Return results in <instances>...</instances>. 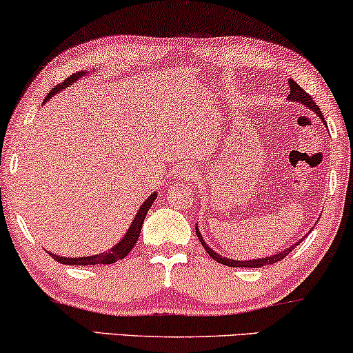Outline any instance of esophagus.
Returning a JSON list of instances; mask_svg holds the SVG:
<instances>
[{"instance_id": "1", "label": "esophagus", "mask_w": 353, "mask_h": 353, "mask_svg": "<svg viewBox=\"0 0 353 353\" xmlns=\"http://www.w3.org/2000/svg\"><path fill=\"white\" fill-rule=\"evenodd\" d=\"M176 175L181 176V178H186V180H188V178H191L194 175V170L191 167H183L181 165V167L176 168Z\"/></svg>"}]
</instances>
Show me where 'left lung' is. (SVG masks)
Wrapping results in <instances>:
<instances>
[{
  "label": "left lung",
  "instance_id": "left-lung-1",
  "mask_svg": "<svg viewBox=\"0 0 353 353\" xmlns=\"http://www.w3.org/2000/svg\"><path fill=\"white\" fill-rule=\"evenodd\" d=\"M288 87H290V94H288L287 100H292V102L305 105L306 108L311 110V112L316 113V115L319 117V120H321L324 125H326V121H324V117H323L321 110H319L318 105L314 103V100L311 99V95L308 92H305V90L301 89V87L296 84L294 79H288ZM196 235H198L199 241H201V243H203L204 250L208 251V254L210 256V258H214V259L217 261V263L225 264V266H230V268H263V266H268V264H274V263H277V261H281V259L285 258V256L290 253V251L294 250L296 245L301 243V240H303V238H305V236L303 238H299V240H296V243L287 246V248L283 250V251H281V253H276V254H271V256H264V258H258V259H245V261L241 259V261H238V259L225 258V256L219 254L212 248H210V246L204 241L203 235H201L198 223H196Z\"/></svg>",
  "mask_w": 353,
  "mask_h": 353
}]
</instances>
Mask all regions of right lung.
Here are the masks:
<instances>
[{"mask_svg": "<svg viewBox=\"0 0 353 353\" xmlns=\"http://www.w3.org/2000/svg\"><path fill=\"white\" fill-rule=\"evenodd\" d=\"M92 71H95V70H92ZM92 71H79V72H76V74H71L65 82H63V84L54 85L53 89L50 90L48 95L43 100V103L47 102V100L52 99L53 95H57L58 92H61L63 89H68V87L74 84V82L79 81L82 76L90 74V72H92ZM155 198H157V193H152L148 199L144 201L143 204L139 205V209H137L136 216L131 221L130 227H128V230H126L125 235H123L121 240L118 241L117 245H113L108 251H102V253L92 254V256H79V258H65V256L50 253V251H48L50 256H52L54 261H58V263L70 264V266H94V264H113V263H117L118 259L125 258V256L132 250V246L136 245L137 238H139L141 228H143L144 219H145V216H148V210L150 209V205H152Z\"/></svg>", "mask_w": 353, "mask_h": 353, "instance_id": "add662e5", "label": "right lung"}]
</instances>
